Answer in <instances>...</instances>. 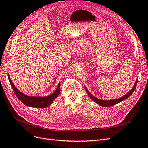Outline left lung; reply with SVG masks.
<instances>
[{
  "label": "left lung",
  "instance_id": "1",
  "mask_svg": "<svg viewBox=\"0 0 148 148\" xmlns=\"http://www.w3.org/2000/svg\"><path fill=\"white\" fill-rule=\"evenodd\" d=\"M137 82H138V79L136 80V82H135V84H134L131 90L128 93H127L126 95H124L122 97H120V98H118V99H110V100H102V99H97V98H96V97H95L93 95H91L90 92H89L88 90V89L86 88V87H84V88H85V90H86L88 96L90 97V98L93 101H95V102H96L97 104H99V106H103V107H110V106H112L114 105L117 104H118V103L125 100L126 99H127V98L130 96H131V95L133 93V92L135 91V89L136 86Z\"/></svg>",
  "mask_w": 148,
  "mask_h": 148
}]
</instances>
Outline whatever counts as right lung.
I'll return each instance as SVG.
<instances>
[{
	"label": "right lung",
	"mask_w": 148,
	"mask_h": 148,
	"mask_svg": "<svg viewBox=\"0 0 148 148\" xmlns=\"http://www.w3.org/2000/svg\"><path fill=\"white\" fill-rule=\"evenodd\" d=\"M8 78L9 80L11 86L13 88V91L16 97L22 103L26 106L31 107H36V108H45L50 106L56 98L59 96L60 92V83L58 84L56 90L51 95L47 96H30L26 95L23 92H21L18 89L14 84L13 83L12 80L8 74Z\"/></svg>",
	"instance_id": "add662e5"
}]
</instances>
